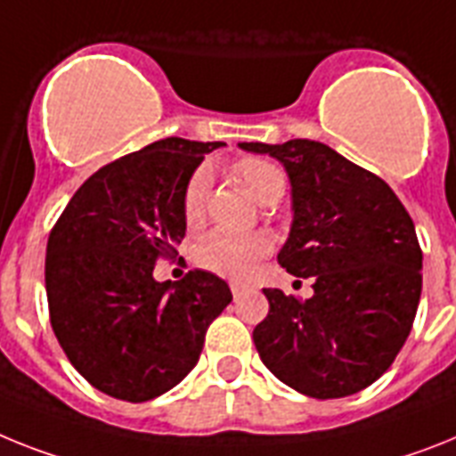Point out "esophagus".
<instances>
[{"mask_svg":"<svg viewBox=\"0 0 456 456\" xmlns=\"http://www.w3.org/2000/svg\"><path fill=\"white\" fill-rule=\"evenodd\" d=\"M229 287H232V294H234V299H239L240 294L246 292L248 289V285H243V282H229Z\"/></svg>","mask_w":456,"mask_h":456,"instance_id":"obj_1","label":"esophagus"}]
</instances>
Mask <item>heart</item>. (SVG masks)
Listing matches in <instances>:
<instances>
[{"label":"heart","instance_id":"1","mask_svg":"<svg viewBox=\"0 0 456 456\" xmlns=\"http://www.w3.org/2000/svg\"><path fill=\"white\" fill-rule=\"evenodd\" d=\"M234 175L255 201L262 204L275 190L285 185L278 167L264 159H240L234 164ZM210 175L206 169H199L187 181L183 192V217L190 227L199 224L204 217L206 194H208ZM271 250V239L266 234H224L213 232L206 236L194 250V259L201 269L213 271L224 278H248L255 271L259 259Z\"/></svg>","mask_w":456,"mask_h":456}]
</instances>
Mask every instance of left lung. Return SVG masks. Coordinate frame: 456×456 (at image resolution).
<instances>
[{"label": "left lung", "mask_w": 456, "mask_h": 456, "mask_svg": "<svg viewBox=\"0 0 456 456\" xmlns=\"http://www.w3.org/2000/svg\"><path fill=\"white\" fill-rule=\"evenodd\" d=\"M285 167L292 224L278 264L313 278V297L264 289L252 331L264 366L313 399L362 392L403 347L422 294V250L387 183L311 139L239 143Z\"/></svg>", "instance_id": "obj_1"}]
</instances>
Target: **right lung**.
I'll return each mask as SVG.
<instances>
[{"label": "right lung", "mask_w": 456, "mask_h": 456, "mask_svg": "<svg viewBox=\"0 0 456 456\" xmlns=\"http://www.w3.org/2000/svg\"><path fill=\"white\" fill-rule=\"evenodd\" d=\"M224 145L162 139L92 174L48 236L45 294L69 362L99 392L151 401L197 366L208 324L232 301L208 271L155 281L185 236L183 192Z\"/></svg>", "instance_id": "1"}]
</instances>
